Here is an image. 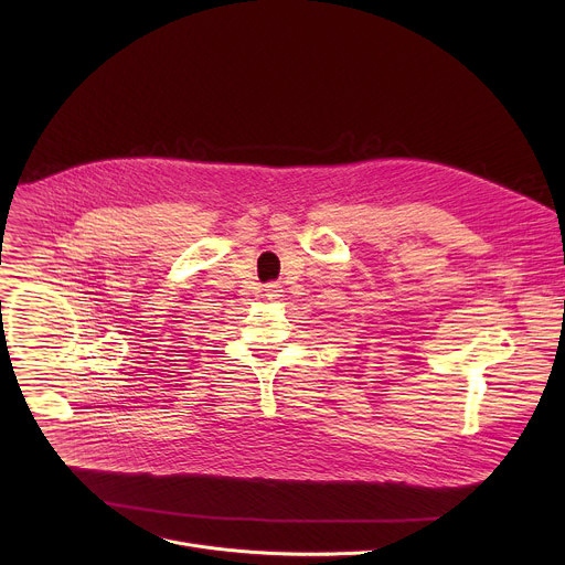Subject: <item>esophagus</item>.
<instances>
[{
    "mask_svg": "<svg viewBox=\"0 0 565 565\" xmlns=\"http://www.w3.org/2000/svg\"><path fill=\"white\" fill-rule=\"evenodd\" d=\"M279 288H281L279 284H270V286H268V292H270L268 297H279V292H281Z\"/></svg>",
    "mask_w": 565,
    "mask_h": 565,
    "instance_id": "esophagus-1",
    "label": "esophagus"
}]
</instances>
